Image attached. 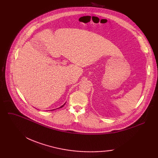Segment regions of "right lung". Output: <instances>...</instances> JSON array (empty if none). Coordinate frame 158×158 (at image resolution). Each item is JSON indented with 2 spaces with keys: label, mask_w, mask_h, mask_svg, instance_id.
Here are the masks:
<instances>
[{
  "label": "right lung",
  "mask_w": 158,
  "mask_h": 158,
  "mask_svg": "<svg viewBox=\"0 0 158 158\" xmlns=\"http://www.w3.org/2000/svg\"><path fill=\"white\" fill-rule=\"evenodd\" d=\"M64 105H63V106H61V107H63V106H64Z\"/></svg>",
  "instance_id": "obj_1"
}]
</instances>
